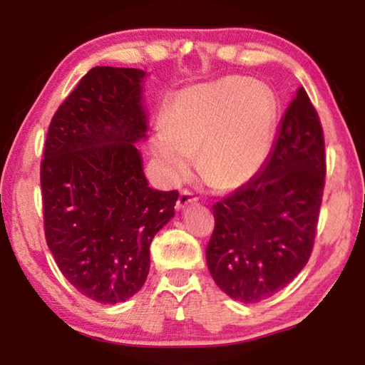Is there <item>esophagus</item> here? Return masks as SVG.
<instances>
[{
    "instance_id": "1",
    "label": "esophagus",
    "mask_w": 365,
    "mask_h": 365,
    "mask_svg": "<svg viewBox=\"0 0 365 365\" xmlns=\"http://www.w3.org/2000/svg\"><path fill=\"white\" fill-rule=\"evenodd\" d=\"M197 201V196L193 193V191L190 190H183L180 195H178V200H177V205L175 207L180 211V209H185L188 205H193V202Z\"/></svg>"
}]
</instances>
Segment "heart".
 <instances>
[{"label": "heart", "instance_id": "heart-1", "mask_svg": "<svg viewBox=\"0 0 365 365\" xmlns=\"http://www.w3.org/2000/svg\"><path fill=\"white\" fill-rule=\"evenodd\" d=\"M279 123L274 91L248 77H225L191 86L172 100L164 127L153 137V153L169 182L196 169L219 191L252 180L267 163Z\"/></svg>", "mask_w": 365, "mask_h": 365}]
</instances>
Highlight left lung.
<instances>
[{
  "mask_svg": "<svg viewBox=\"0 0 365 365\" xmlns=\"http://www.w3.org/2000/svg\"><path fill=\"white\" fill-rule=\"evenodd\" d=\"M325 174L322 123L299 86L257 177L212 206L206 259L222 292L259 302L299 274L314 248Z\"/></svg>",
  "mask_w": 365,
  "mask_h": 365,
  "instance_id": "obj_1",
  "label": "left lung"
}]
</instances>
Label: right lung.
Wrapping results in <instances>:
<instances>
[{
    "instance_id": "add662e5",
    "label": "right lung",
    "mask_w": 365,
    "mask_h": 365,
    "mask_svg": "<svg viewBox=\"0 0 365 365\" xmlns=\"http://www.w3.org/2000/svg\"><path fill=\"white\" fill-rule=\"evenodd\" d=\"M145 72L98 66L49 123L40 165L49 251L86 298L115 304L143 287L154 235L174 217L177 190L148 187L140 151Z\"/></svg>"
}]
</instances>
